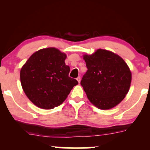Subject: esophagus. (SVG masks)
I'll return each instance as SVG.
<instances>
[{"label":"esophagus","mask_w":150,"mask_h":150,"mask_svg":"<svg viewBox=\"0 0 150 150\" xmlns=\"http://www.w3.org/2000/svg\"><path fill=\"white\" fill-rule=\"evenodd\" d=\"M76 80L78 81V82H79V83H81V77L80 76H79V77H77V79H76Z\"/></svg>","instance_id":"esophagus-1"}]
</instances>
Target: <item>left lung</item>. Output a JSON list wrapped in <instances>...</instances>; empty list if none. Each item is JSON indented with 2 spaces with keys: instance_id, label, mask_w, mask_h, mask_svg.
Masks as SVG:
<instances>
[{
  "instance_id": "obj_1",
  "label": "left lung",
  "mask_w": 150,
  "mask_h": 150,
  "mask_svg": "<svg viewBox=\"0 0 150 150\" xmlns=\"http://www.w3.org/2000/svg\"><path fill=\"white\" fill-rule=\"evenodd\" d=\"M83 59L87 71L81 85L88 99L96 107L110 109L126 97L130 87L132 74L122 57L110 51L98 49Z\"/></svg>"
}]
</instances>
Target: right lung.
<instances>
[{
	"label": "right lung",
	"mask_w": 150,
	"mask_h": 150,
	"mask_svg": "<svg viewBox=\"0 0 150 150\" xmlns=\"http://www.w3.org/2000/svg\"><path fill=\"white\" fill-rule=\"evenodd\" d=\"M66 54L55 48L33 53L20 70L24 92L35 105L52 109L63 103L72 88L79 84L69 76L65 63Z\"/></svg>",
	"instance_id": "right-lung-1"
}]
</instances>
